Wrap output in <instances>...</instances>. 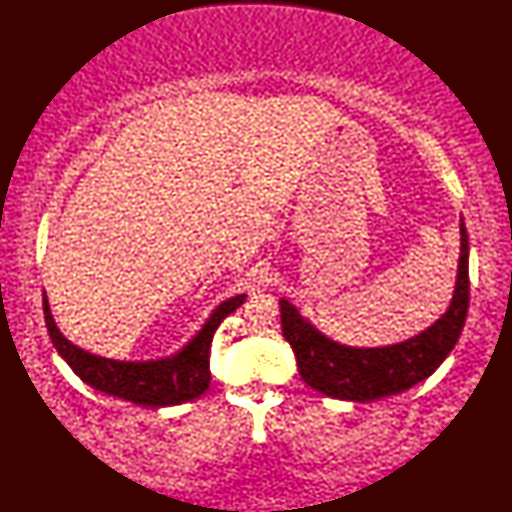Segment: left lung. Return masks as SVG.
I'll return each instance as SVG.
<instances>
[{
    "label": "left lung",
    "mask_w": 512,
    "mask_h": 512,
    "mask_svg": "<svg viewBox=\"0 0 512 512\" xmlns=\"http://www.w3.org/2000/svg\"><path fill=\"white\" fill-rule=\"evenodd\" d=\"M281 330L306 385L339 400L372 402L429 378L458 343L469 312V235L460 220V264L449 310L424 332L385 347H350L321 334L290 301H279Z\"/></svg>",
    "instance_id": "1"
}]
</instances>
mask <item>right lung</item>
<instances>
[{
    "mask_svg": "<svg viewBox=\"0 0 512 512\" xmlns=\"http://www.w3.org/2000/svg\"><path fill=\"white\" fill-rule=\"evenodd\" d=\"M246 295H237L222 301L213 310V314L202 330L182 347L178 354L160 358V361H114V358H103L81 350L70 343L59 332L57 323L52 319L48 306V297L43 292V314H46L48 334L52 345L65 363L72 367V372L79 376L83 383L103 391L116 398H123L143 407H171L180 402H189L204 394L211 383L209 372V354L211 341L220 323L242 306Z\"/></svg>",
    "mask_w": 512,
    "mask_h": 512,
    "instance_id": "1",
    "label": "right lung"
}]
</instances>
